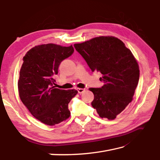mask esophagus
I'll return each mask as SVG.
<instances>
[{
	"instance_id": "esophagus-1",
	"label": "esophagus",
	"mask_w": 160,
	"mask_h": 160,
	"mask_svg": "<svg viewBox=\"0 0 160 160\" xmlns=\"http://www.w3.org/2000/svg\"><path fill=\"white\" fill-rule=\"evenodd\" d=\"M77 91H78V92L79 93H83L84 91H85V89H81V88H78L77 89Z\"/></svg>"
}]
</instances>
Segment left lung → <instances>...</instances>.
Here are the masks:
<instances>
[{
  "label": "left lung",
  "instance_id": "left-lung-1",
  "mask_svg": "<svg viewBox=\"0 0 160 160\" xmlns=\"http://www.w3.org/2000/svg\"><path fill=\"white\" fill-rule=\"evenodd\" d=\"M92 72H100L104 85L89 88L92 107L101 118L113 120L132 101L139 79V65L124 43L114 37H99L74 44Z\"/></svg>",
  "mask_w": 160,
  "mask_h": 160
}]
</instances>
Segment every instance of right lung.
Returning <instances> with one entry per match:
<instances>
[{
  "instance_id": "1",
  "label": "right lung",
  "mask_w": 160,
  "mask_h": 160,
  "mask_svg": "<svg viewBox=\"0 0 160 160\" xmlns=\"http://www.w3.org/2000/svg\"><path fill=\"white\" fill-rule=\"evenodd\" d=\"M73 52L72 46L48 43L34 47L23 58L18 81L20 98L33 117L48 126L70 117L68 105L78 91L59 89L53 84L59 64Z\"/></svg>"
}]
</instances>
